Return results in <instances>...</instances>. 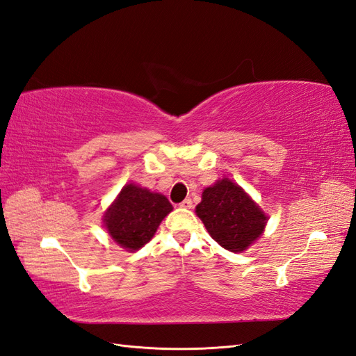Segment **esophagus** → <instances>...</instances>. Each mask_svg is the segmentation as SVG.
<instances>
[{
    "label": "esophagus",
    "instance_id": "1",
    "mask_svg": "<svg viewBox=\"0 0 356 356\" xmlns=\"http://www.w3.org/2000/svg\"><path fill=\"white\" fill-rule=\"evenodd\" d=\"M180 207H184V209H191V207H193V200H191V198L184 200V202L180 203Z\"/></svg>",
    "mask_w": 356,
    "mask_h": 356
}]
</instances>
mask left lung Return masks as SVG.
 <instances>
[{"mask_svg": "<svg viewBox=\"0 0 356 356\" xmlns=\"http://www.w3.org/2000/svg\"><path fill=\"white\" fill-rule=\"evenodd\" d=\"M195 213L212 239L232 252L247 250L260 238L268 222L260 206L227 177L203 191Z\"/></svg>", "mask_w": 356, "mask_h": 356, "instance_id": "left-lung-1", "label": "left lung"}]
</instances>
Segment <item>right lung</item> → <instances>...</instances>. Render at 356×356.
Listing matches in <instances>:
<instances>
[{
  "instance_id": "1",
  "label": "right lung",
  "mask_w": 356,
  "mask_h": 356,
  "mask_svg": "<svg viewBox=\"0 0 356 356\" xmlns=\"http://www.w3.org/2000/svg\"><path fill=\"white\" fill-rule=\"evenodd\" d=\"M171 211L172 206L165 195L127 184L106 209L104 225L117 245L134 252L153 238Z\"/></svg>"
}]
</instances>
